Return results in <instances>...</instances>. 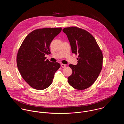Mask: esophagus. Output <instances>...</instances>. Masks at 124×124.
<instances>
[{
  "label": "esophagus",
  "mask_w": 124,
  "mask_h": 124,
  "mask_svg": "<svg viewBox=\"0 0 124 124\" xmlns=\"http://www.w3.org/2000/svg\"><path fill=\"white\" fill-rule=\"evenodd\" d=\"M61 67H62V68H65V67H66V65L65 64H61Z\"/></svg>",
  "instance_id": "obj_1"
}]
</instances>
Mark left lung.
<instances>
[{
  "label": "left lung",
  "mask_w": 124,
  "mask_h": 124,
  "mask_svg": "<svg viewBox=\"0 0 124 124\" xmlns=\"http://www.w3.org/2000/svg\"><path fill=\"white\" fill-rule=\"evenodd\" d=\"M67 36L73 54H78L77 65L70 64L73 73L69 84L77 90L90 87L99 77L102 66V52L95 39L87 31L77 27L63 29Z\"/></svg>",
  "instance_id": "obj_1"
}]
</instances>
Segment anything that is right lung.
Wrapping results in <instances>:
<instances>
[{"mask_svg":"<svg viewBox=\"0 0 124 124\" xmlns=\"http://www.w3.org/2000/svg\"><path fill=\"white\" fill-rule=\"evenodd\" d=\"M62 28H46L35 30L25 37L16 56V64L23 79L32 88L44 90L52 82L60 67L57 62L46 60L50 54L49 46Z\"/></svg>","mask_w":124,"mask_h":124,"instance_id":"add662e5","label":"right lung"}]
</instances>
